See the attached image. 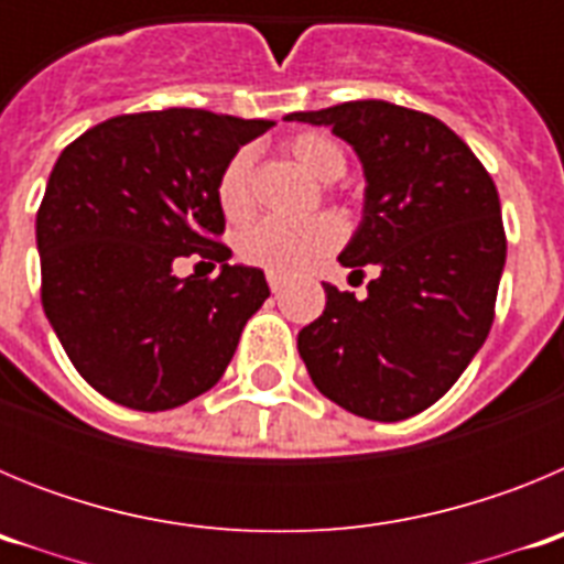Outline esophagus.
Masks as SVG:
<instances>
[{
  "instance_id": "34e87169",
  "label": "esophagus",
  "mask_w": 564,
  "mask_h": 564,
  "mask_svg": "<svg viewBox=\"0 0 564 564\" xmlns=\"http://www.w3.org/2000/svg\"><path fill=\"white\" fill-rule=\"evenodd\" d=\"M268 285H271L273 293H279V291H282V288H285V276H282V273H271V271H268Z\"/></svg>"
}]
</instances>
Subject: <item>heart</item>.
<instances>
[{
    "mask_svg": "<svg viewBox=\"0 0 564 564\" xmlns=\"http://www.w3.org/2000/svg\"><path fill=\"white\" fill-rule=\"evenodd\" d=\"M288 154L316 181H336L347 169V154L325 132H299L285 143ZM217 203L228 220H246L253 212V152L239 149L223 166L217 181ZM344 237L336 217L322 214L311 223L262 220L246 228L237 239V253L242 262L271 273H296L311 268L322 257L333 253Z\"/></svg>",
    "mask_w": 564,
    "mask_h": 564,
    "instance_id": "heart-1",
    "label": "heart"
}]
</instances>
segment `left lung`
Instances as JSON below:
<instances>
[{
    "label": "left lung",
    "instance_id": "left-lung-1",
    "mask_svg": "<svg viewBox=\"0 0 564 564\" xmlns=\"http://www.w3.org/2000/svg\"><path fill=\"white\" fill-rule=\"evenodd\" d=\"M285 121L330 127L364 166V217L338 262L367 296L325 285L299 356L352 415L403 421L443 398L486 341L506 265L500 197L475 152L437 118L347 101Z\"/></svg>",
    "mask_w": 564,
    "mask_h": 564
}]
</instances>
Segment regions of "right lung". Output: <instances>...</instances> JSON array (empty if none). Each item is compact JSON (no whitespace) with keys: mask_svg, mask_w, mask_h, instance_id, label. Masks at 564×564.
<instances>
[{"mask_svg":"<svg viewBox=\"0 0 564 564\" xmlns=\"http://www.w3.org/2000/svg\"><path fill=\"white\" fill-rule=\"evenodd\" d=\"M271 127L174 107L109 118L58 154L36 214L42 305L104 398L163 412L223 378L271 291L259 268L228 265L217 181ZM192 252L221 273L174 278Z\"/></svg>","mask_w":564,"mask_h":564,"instance_id":"1","label":"right lung"}]
</instances>
